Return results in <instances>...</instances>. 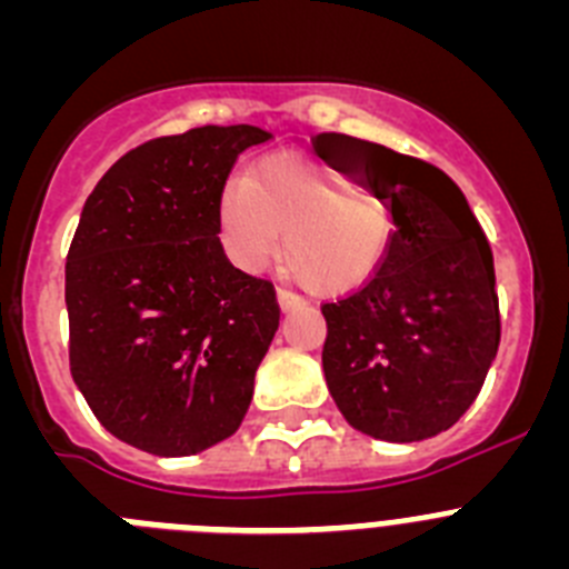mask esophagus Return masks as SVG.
I'll return each instance as SVG.
<instances>
[{
	"label": "esophagus",
	"mask_w": 569,
	"mask_h": 569,
	"mask_svg": "<svg viewBox=\"0 0 569 569\" xmlns=\"http://www.w3.org/2000/svg\"><path fill=\"white\" fill-rule=\"evenodd\" d=\"M276 299H279V308L284 310V313H288V310L301 308V305H305V301H301V296L290 293V290H284V288L276 290Z\"/></svg>",
	"instance_id": "34e87169"
}]
</instances>
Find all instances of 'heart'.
I'll use <instances>...</instances> for the list:
<instances>
[{
	"mask_svg": "<svg viewBox=\"0 0 569 569\" xmlns=\"http://www.w3.org/2000/svg\"><path fill=\"white\" fill-rule=\"evenodd\" d=\"M281 268L316 296L365 284L393 236L390 210L373 193L296 153L268 156L219 196V236L241 270Z\"/></svg>",
	"mask_w": 569,
	"mask_h": 569,
	"instance_id": "1",
	"label": "heart"
}]
</instances>
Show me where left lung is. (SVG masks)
Masks as SVG:
<instances>
[{
    "instance_id": "obj_1",
    "label": "left lung",
    "mask_w": 569,
    "mask_h": 569,
    "mask_svg": "<svg viewBox=\"0 0 569 569\" xmlns=\"http://www.w3.org/2000/svg\"><path fill=\"white\" fill-rule=\"evenodd\" d=\"M321 144L393 213L376 273L321 305L330 396L373 439H430L467 413L499 350L490 241L445 170L345 133Z\"/></svg>"
}]
</instances>
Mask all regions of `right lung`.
Masks as SVG:
<instances>
[{"label": "right lung", "instance_id": "1", "mask_svg": "<svg viewBox=\"0 0 569 569\" xmlns=\"http://www.w3.org/2000/svg\"><path fill=\"white\" fill-rule=\"evenodd\" d=\"M268 139L253 124L150 139L82 208L64 264L70 373L104 430L144 453H202L248 413L279 301L224 256L219 196Z\"/></svg>", "mask_w": 569, "mask_h": 569}]
</instances>
